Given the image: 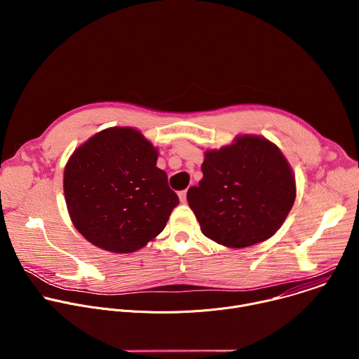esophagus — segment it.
I'll return each instance as SVG.
<instances>
[{
    "instance_id": "esophagus-1",
    "label": "esophagus",
    "mask_w": 359,
    "mask_h": 359,
    "mask_svg": "<svg viewBox=\"0 0 359 359\" xmlns=\"http://www.w3.org/2000/svg\"><path fill=\"white\" fill-rule=\"evenodd\" d=\"M186 196H187V190H182V191H179V198H180V201H182V203H184V201H186Z\"/></svg>"
}]
</instances>
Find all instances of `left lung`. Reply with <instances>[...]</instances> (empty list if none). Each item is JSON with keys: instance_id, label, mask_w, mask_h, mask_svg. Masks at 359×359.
Returning a JSON list of instances; mask_svg holds the SVG:
<instances>
[{"instance_id": "obj_1", "label": "left lung", "mask_w": 359, "mask_h": 359, "mask_svg": "<svg viewBox=\"0 0 359 359\" xmlns=\"http://www.w3.org/2000/svg\"><path fill=\"white\" fill-rule=\"evenodd\" d=\"M203 179L187 201L203 234L231 248L270 238L295 200V179L280 149L260 136L206 151Z\"/></svg>"}]
</instances>
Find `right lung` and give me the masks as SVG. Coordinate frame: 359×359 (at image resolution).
Segmentation results:
<instances>
[{
	"instance_id": "right-lung-1",
	"label": "right lung",
	"mask_w": 359,
	"mask_h": 359,
	"mask_svg": "<svg viewBox=\"0 0 359 359\" xmlns=\"http://www.w3.org/2000/svg\"><path fill=\"white\" fill-rule=\"evenodd\" d=\"M156 162L158 150L130 128L102 130L72 153L64 172L65 201L89 243L125 254L163 231L179 197Z\"/></svg>"
}]
</instances>
